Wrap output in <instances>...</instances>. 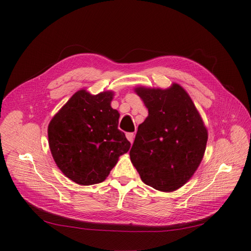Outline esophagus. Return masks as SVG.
I'll use <instances>...</instances> for the list:
<instances>
[{"label": "esophagus", "mask_w": 251, "mask_h": 251, "mask_svg": "<svg viewBox=\"0 0 251 251\" xmlns=\"http://www.w3.org/2000/svg\"><path fill=\"white\" fill-rule=\"evenodd\" d=\"M126 138L132 143L134 141V133H126Z\"/></svg>", "instance_id": "1"}]
</instances>
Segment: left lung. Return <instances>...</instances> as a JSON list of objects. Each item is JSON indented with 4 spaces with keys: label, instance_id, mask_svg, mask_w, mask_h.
Returning <instances> with one entry per match:
<instances>
[{
    "label": "left lung",
    "instance_id": "8db88e82",
    "mask_svg": "<svg viewBox=\"0 0 251 251\" xmlns=\"http://www.w3.org/2000/svg\"><path fill=\"white\" fill-rule=\"evenodd\" d=\"M149 110L138 126L130 157L141 180L161 192H173L198 169L207 130L193 100L181 86L166 90L135 89Z\"/></svg>",
    "mask_w": 251,
    "mask_h": 251
}]
</instances>
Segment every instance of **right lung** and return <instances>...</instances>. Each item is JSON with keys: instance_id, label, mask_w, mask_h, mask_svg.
Listing matches in <instances>:
<instances>
[{"instance_id": "add662e5", "label": "right lung", "mask_w": 251, "mask_h": 251, "mask_svg": "<svg viewBox=\"0 0 251 251\" xmlns=\"http://www.w3.org/2000/svg\"><path fill=\"white\" fill-rule=\"evenodd\" d=\"M112 92L77 91L48 126L53 159L64 175L80 185L100 183L131 143L118 128Z\"/></svg>"}]
</instances>
